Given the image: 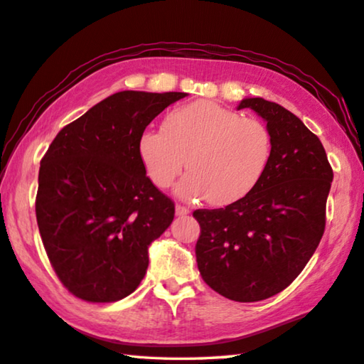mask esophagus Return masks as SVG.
<instances>
[{
  "label": "esophagus",
  "instance_id": "obj_1",
  "mask_svg": "<svg viewBox=\"0 0 364 364\" xmlns=\"http://www.w3.org/2000/svg\"><path fill=\"white\" fill-rule=\"evenodd\" d=\"M190 213V209L183 205H176V214L177 215H187Z\"/></svg>",
  "mask_w": 364,
  "mask_h": 364
}]
</instances>
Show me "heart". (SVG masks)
Listing matches in <instances>:
<instances>
[{
	"label": "heart",
	"instance_id": "obj_1",
	"mask_svg": "<svg viewBox=\"0 0 364 364\" xmlns=\"http://www.w3.org/2000/svg\"><path fill=\"white\" fill-rule=\"evenodd\" d=\"M272 151V134L264 123L208 100L176 108L163 131L146 129L139 139L140 158L155 186H172L186 163L188 174L178 195L206 196L214 206L251 193L269 168Z\"/></svg>",
	"mask_w": 364,
	"mask_h": 364
}]
</instances>
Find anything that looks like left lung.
Instances as JSON below:
<instances>
[{
    "label": "left lung",
    "mask_w": 364,
    "mask_h": 364,
    "mask_svg": "<svg viewBox=\"0 0 364 364\" xmlns=\"http://www.w3.org/2000/svg\"><path fill=\"white\" fill-rule=\"evenodd\" d=\"M267 121L273 151L262 181L245 198L196 209V262L209 288L230 301L257 302L282 292L304 270L326 225L333 168L314 132L294 113L245 99Z\"/></svg>",
    "instance_id": "8db88e82"
}]
</instances>
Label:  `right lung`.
<instances>
[{
    "label": "right lung",
    "instance_id": "obj_1",
    "mask_svg": "<svg viewBox=\"0 0 364 364\" xmlns=\"http://www.w3.org/2000/svg\"><path fill=\"white\" fill-rule=\"evenodd\" d=\"M186 92L123 91L63 126L38 174L36 222L57 278L85 302H117L145 277L176 206L145 174L139 139Z\"/></svg>",
    "mask_w": 364,
    "mask_h": 364
}]
</instances>
